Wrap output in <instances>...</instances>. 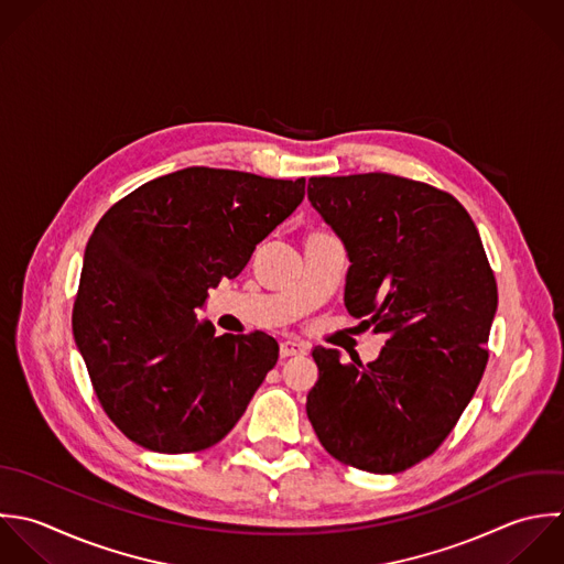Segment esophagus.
Instances as JSON below:
<instances>
[{"mask_svg": "<svg viewBox=\"0 0 564 564\" xmlns=\"http://www.w3.org/2000/svg\"><path fill=\"white\" fill-rule=\"evenodd\" d=\"M281 358H292V356H305L307 354V345L301 340H283L281 343Z\"/></svg>", "mask_w": 564, "mask_h": 564, "instance_id": "esophagus-1", "label": "esophagus"}]
</instances>
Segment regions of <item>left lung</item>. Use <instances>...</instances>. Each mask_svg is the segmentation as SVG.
<instances>
[{
	"label": "left lung",
	"instance_id": "obj_1",
	"mask_svg": "<svg viewBox=\"0 0 564 564\" xmlns=\"http://www.w3.org/2000/svg\"><path fill=\"white\" fill-rule=\"evenodd\" d=\"M307 199L347 250L349 314L387 334L367 367L312 351L307 417L338 462L395 475L433 455L473 400L497 281L468 210L440 188L360 173L310 177Z\"/></svg>",
	"mask_w": 564,
	"mask_h": 564
}]
</instances>
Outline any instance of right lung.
Here are the masks:
<instances>
[{"instance_id":"add662e5","label":"right lung","mask_w":564,"mask_h":564,"mask_svg":"<svg viewBox=\"0 0 564 564\" xmlns=\"http://www.w3.org/2000/svg\"><path fill=\"white\" fill-rule=\"evenodd\" d=\"M305 197V180L188 166L111 206L83 257L76 347L109 420L153 453L221 442L279 360L263 332L215 336L197 310Z\"/></svg>"}]
</instances>
